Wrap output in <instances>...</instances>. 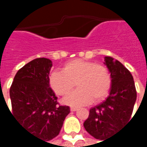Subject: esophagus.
<instances>
[{
	"label": "esophagus",
	"instance_id": "1",
	"mask_svg": "<svg viewBox=\"0 0 147 147\" xmlns=\"http://www.w3.org/2000/svg\"><path fill=\"white\" fill-rule=\"evenodd\" d=\"M70 109L71 112H75V111L78 110V108H76V107H71Z\"/></svg>",
	"mask_w": 147,
	"mask_h": 147
}]
</instances>
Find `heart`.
Listing matches in <instances>:
<instances>
[{"mask_svg":"<svg viewBox=\"0 0 147 147\" xmlns=\"http://www.w3.org/2000/svg\"><path fill=\"white\" fill-rule=\"evenodd\" d=\"M75 83L78 89L69 93L63 102L71 106H81L104 98L110 90L112 80L105 66L82 59L67 62L62 71H54L49 76L50 86L58 95L67 94Z\"/></svg>","mask_w":147,"mask_h":147,"instance_id":"heart-1","label":"heart"}]
</instances>
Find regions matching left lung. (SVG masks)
<instances>
[{"mask_svg":"<svg viewBox=\"0 0 147 147\" xmlns=\"http://www.w3.org/2000/svg\"><path fill=\"white\" fill-rule=\"evenodd\" d=\"M104 61L112 80L109 96L104 102L90 109L89 117L83 123L86 131L100 140L108 139L128 122L137 97L135 82L129 71L111 57H105Z\"/></svg>","mask_w":147,"mask_h":147,"instance_id":"8db88e82","label":"left lung"}]
</instances>
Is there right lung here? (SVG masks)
<instances>
[{
  "mask_svg": "<svg viewBox=\"0 0 147 147\" xmlns=\"http://www.w3.org/2000/svg\"><path fill=\"white\" fill-rule=\"evenodd\" d=\"M52 66L47 58L30 61L18 71L10 88L15 119L27 131L46 142L59 135L70 113L68 106L57 105V98L50 88Z\"/></svg>",
  "mask_w": 147,
  "mask_h": 147,
  "instance_id": "1",
  "label": "right lung"
}]
</instances>
